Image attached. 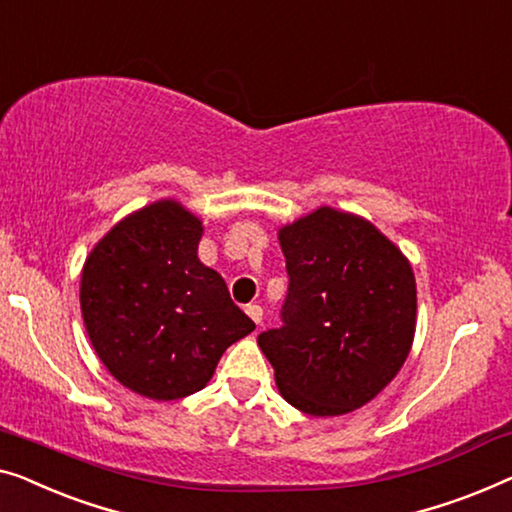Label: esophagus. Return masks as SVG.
<instances>
[{
    "label": "esophagus",
    "mask_w": 512,
    "mask_h": 512,
    "mask_svg": "<svg viewBox=\"0 0 512 512\" xmlns=\"http://www.w3.org/2000/svg\"><path fill=\"white\" fill-rule=\"evenodd\" d=\"M247 314H249V318H251V321H254L256 325H261V321H263V307L249 305V307H247Z\"/></svg>",
    "instance_id": "obj_1"
}]
</instances>
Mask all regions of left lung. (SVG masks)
Returning <instances> with one entry per match:
<instances>
[{
    "label": "left lung",
    "mask_w": 512,
    "mask_h": 512,
    "mask_svg": "<svg viewBox=\"0 0 512 512\" xmlns=\"http://www.w3.org/2000/svg\"><path fill=\"white\" fill-rule=\"evenodd\" d=\"M279 242L288 272L281 328L261 332L258 346L281 397L316 418L360 409L411 351V265L369 221L332 207L284 226Z\"/></svg>",
    "instance_id": "left-lung-1"
}]
</instances>
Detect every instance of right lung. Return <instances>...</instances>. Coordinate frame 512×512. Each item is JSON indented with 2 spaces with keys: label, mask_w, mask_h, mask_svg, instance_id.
Instances as JSON below:
<instances>
[{
  "label": "right lung",
  "mask_w": 512,
  "mask_h": 512,
  "mask_svg": "<svg viewBox=\"0 0 512 512\" xmlns=\"http://www.w3.org/2000/svg\"><path fill=\"white\" fill-rule=\"evenodd\" d=\"M201 235V219L159 201L120 221L83 268L80 309L96 355L159 402L203 390L226 348L256 328L198 261Z\"/></svg>",
  "instance_id": "1"
}]
</instances>
